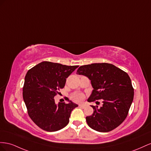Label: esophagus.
<instances>
[{"instance_id":"1","label":"esophagus","mask_w":151,"mask_h":151,"mask_svg":"<svg viewBox=\"0 0 151 151\" xmlns=\"http://www.w3.org/2000/svg\"><path fill=\"white\" fill-rule=\"evenodd\" d=\"M85 106H86V104H84V103H82V104H79V107H82V108H84V107H85Z\"/></svg>"}]
</instances>
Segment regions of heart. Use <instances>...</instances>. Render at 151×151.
<instances>
[{
	"label": "heart",
	"instance_id": "1",
	"mask_svg": "<svg viewBox=\"0 0 151 151\" xmlns=\"http://www.w3.org/2000/svg\"><path fill=\"white\" fill-rule=\"evenodd\" d=\"M83 97H84L83 94L81 93H76L72 96L73 100H74L75 101H76V102H79V101H81V100H83Z\"/></svg>",
	"mask_w": 151,
	"mask_h": 151
}]
</instances>
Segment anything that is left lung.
<instances>
[{"mask_svg": "<svg viewBox=\"0 0 151 151\" xmlns=\"http://www.w3.org/2000/svg\"><path fill=\"white\" fill-rule=\"evenodd\" d=\"M77 75L87 76L93 90L87 101L102 99V106H92L93 113L86 117L88 125L100 132H108L121 124L128 115L134 96L130 76L109 63L81 66Z\"/></svg>", "mask_w": 151, "mask_h": 151, "instance_id": "left-lung-1", "label": "left lung"}]
</instances>
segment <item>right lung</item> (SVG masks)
<instances>
[{"instance_id":"obj_1","label":"right lung","mask_w":151,"mask_h":151,"mask_svg":"<svg viewBox=\"0 0 151 151\" xmlns=\"http://www.w3.org/2000/svg\"><path fill=\"white\" fill-rule=\"evenodd\" d=\"M78 67L44 61L27 72L23 88V100L30 118L43 130L55 132L65 127L72 111L78 107L68 99V104H56L54 100L58 90L65 85L66 78Z\"/></svg>"}]
</instances>
